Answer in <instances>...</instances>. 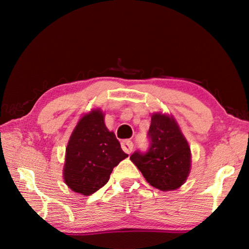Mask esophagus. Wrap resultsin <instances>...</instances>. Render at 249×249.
<instances>
[{"label":"esophagus","mask_w":249,"mask_h":249,"mask_svg":"<svg viewBox=\"0 0 249 249\" xmlns=\"http://www.w3.org/2000/svg\"><path fill=\"white\" fill-rule=\"evenodd\" d=\"M121 145H122V149H123L126 154H130V153H132L133 147H134L132 141L125 140V141H123V142H121Z\"/></svg>","instance_id":"34e87169"}]
</instances>
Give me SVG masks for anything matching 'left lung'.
<instances>
[{
	"label": "left lung",
	"mask_w": 249,
	"mask_h": 249,
	"mask_svg": "<svg viewBox=\"0 0 249 249\" xmlns=\"http://www.w3.org/2000/svg\"><path fill=\"white\" fill-rule=\"evenodd\" d=\"M149 148L135 151L130 160L147 182L161 191L176 190L187 180L191 168V151L172 116L155 113L148 130Z\"/></svg>",
	"instance_id": "8db88e82"
}]
</instances>
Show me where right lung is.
<instances>
[{"label":"right lung","mask_w":249,"mask_h":249,"mask_svg":"<svg viewBox=\"0 0 249 249\" xmlns=\"http://www.w3.org/2000/svg\"><path fill=\"white\" fill-rule=\"evenodd\" d=\"M128 157L115 134L104 124V114L93 109L83 115L66 148L64 179L74 192L90 196L107 184L113 168Z\"/></svg>","instance_id":"right-lung-1"}]
</instances>
